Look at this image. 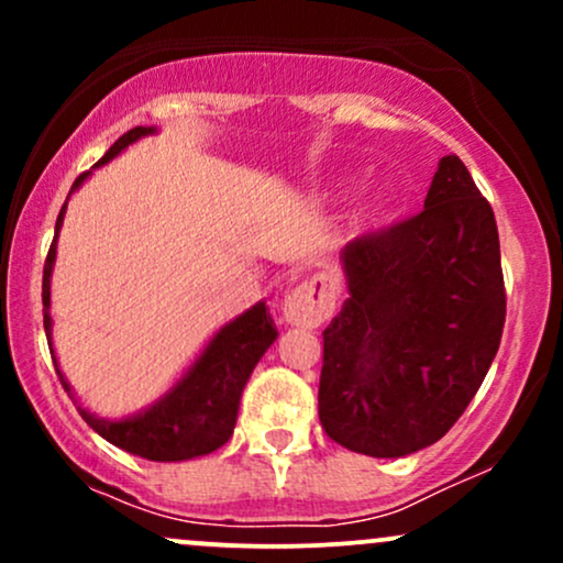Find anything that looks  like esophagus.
Here are the masks:
<instances>
[{
  "mask_svg": "<svg viewBox=\"0 0 563 563\" xmlns=\"http://www.w3.org/2000/svg\"><path fill=\"white\" fill-rule=\"evenodd\" d=\"M283 320L296 328H318L335 309V290L328 280H309L283 299Z\"/></svg>",
  "mask_w": 563,
  "mask_h": 563,
  "instance_id": "34e87169",
  "label": "esophagus"
}]
</instances>
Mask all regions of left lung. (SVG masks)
<instances>
[{
	"label": "left lung",
	"instance_id": "8db88e82",
	"mask_svg": "<svg viewBox=\"0 0 563 563\" xmlns=\"http://www.w3.org/2000/svg\"><path fill=\"white\" fill-rule=\"evenodd\" d=\"M346 301L322 331L320 423L341 448L402 457L479 391L506 322L493 206L444 156L423 211L341 251Z\"/></svg>",
	"mask_w": 563,
	"mask_h": 563
}]
</instances>
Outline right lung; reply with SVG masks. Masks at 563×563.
Returning <instances> with one entry per match:
<instances>
[{
	"instance_id": "obj_1",
	"label": "right lung",
	"mask_w": 563,
	"mask_h": 563,
	"mask_svg": "<svg viewBox=\"0 0 563 563\" xmlns=\"http://www.w3.org/2000/svg\"><path fill=\"white\" fill-rule=\"evenodd\" d=\"M156 126H134L126 134L108 147V153L92 166L100 169L108 161H113L119 153H124L132 142H137L147 134H156ZM92 172L79 174L74 187H70L68 198L84 185V179ZM66 206L63 203L60 217L55 222V238L49 245L47 262H44V280H42V301H44V333H47L49 352H53V363L57 376H60L63 389L70 397V384L63 376L60 365H57L55 346H53V314H49V290H53V267L57 256V235H60L63 217H66ZM277 339V328L273 314H269L267 303L256 301L254 307L245 309L235 320L224 322L219 331L211 335L203 352L192 360V365L177 378V384L169 391L161 394L153 405L142 407L134 416L119 418V421H108V418L95 416V412L84 410L79 405L81 418L87 421L102 439L115 444V448L132 452V455L147 457V461L161 463H177L192 461V457L209 455L222 448L232 437L238 421V407H241V394L245 380L251 378L256 363L262 354L273 346ZM76 402V399H74Z\"/></svg>"
}]
</instances>
